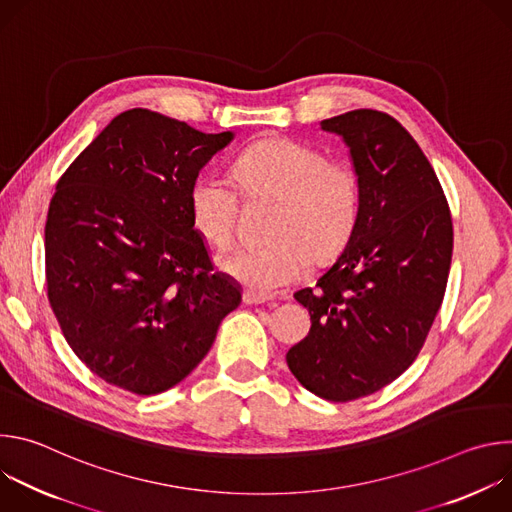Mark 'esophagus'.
Returning <instances> with one entry per match:
<instances>
[{
    "mask_svg": "<svg viewBox=\"0 0 512 512\" xmlns=\"http://www.w3.org/2000/svg\"><path fill=\"white\" fill-rule=\"evenodd\" d=\"M243 302H245V304H249V306H259V304H267V302H271V298H269V296L255 294V291L245 289V291H243Z\"/></svg>",
    "mask_w": 512,
    "mask_h": 512,
    "instance_id": "34e87169",
    "label": "esophagus"
}]
</instances>
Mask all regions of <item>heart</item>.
<instances>
[{
  "label": "heart",
  "instance_id": "1",
  "mask_svg": "<svg viewBox=\"0 0 512 512\" xmlns=\"http://www.w3.org/2000/svg\"><path fill=\"white\" fill-rule=\"evenodd\" d=\"M233 176L243 196L277 200L269 243L235 249L221 259L223 271L255 294H273L298 281L310 259L330 261L356 227L360 180L354 166L326 158L314 145L289 137L259 139L239 154ZM239 206V192L223 176L204 172L190 184V223L218 251L235 239Z\"/></svg>",
  "mask_w": 512,
  "mask_h": 512
}]
</instances>
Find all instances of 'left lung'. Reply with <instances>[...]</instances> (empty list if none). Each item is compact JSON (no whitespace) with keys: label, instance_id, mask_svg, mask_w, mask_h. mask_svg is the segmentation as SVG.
Segmentation results:
<instances>
[{"label":"left lung","instance_id":"obj_1","mask_svg":"<svg viewBox=\"0 0 512 512\" xmlns=\"http://www.w3.org/2000/svg\"><path fill=\"white\" fill-rule=\"evenodd\" d=\"M320 125L350 148L360 212L336 263L294 294L312 328L285 360L308 391L346 403L417 358L446 294L454 229L440 180L397 119L354 109Z\"/></svg>","mask_w":512,"mask_h":512}]
</instances>
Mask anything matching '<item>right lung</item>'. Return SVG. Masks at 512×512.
Wrapping results in <instances>:
<instances>
[{
    "mask_svg": "<svg viewBox=\"0 0 512 512\" xmlns=\"http://www.w3.org/2000/svg\"><path fill=\"white\" fill-rule=\"evenodd\" d=\"M233 139L150 109L117 115L68 166L46 218V287L87 369L135 395L186 379L241 289L214 271L188 190Z\"/></svg>",
    "mask_w": 512,
    "mask_h": 512,
    "instance_id": "right-lung-1",
    "label": "right lung"
}]
</instances>
